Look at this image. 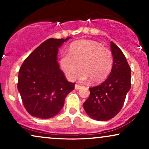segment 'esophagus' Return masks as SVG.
<instances>
[{"label":"esophagus","instance_id":"34e87169","mask_svg":"<svg viewBox=\"0 0 149 149\" xmlns=\"http://www.w3.org/2000/svg\"><path fill=\"white\" fill-rule=\"evenodd\" d=\"M81 88H82L81 85H78V84L75 85V89H76V90H80V89Z\"/></svg>","mask_w":149,"mask_h":149}]
</instances>
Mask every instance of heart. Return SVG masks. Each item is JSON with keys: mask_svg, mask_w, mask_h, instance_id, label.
Listing matches in <instances>:
<instances>
[{"mask_svg": "<svg viewBox=\"0 0 149 149\" xmlns=\"http://www.w3.org/2000/svg\"><path fill=\"white\" fill-rule=\"evenodd\" d=\"M59 63L68 80H74L80 69L83 71L78 75L80 81L89 78L92 83H100L111 73L113 57L110 49L98 42L82 40L71 44L69 54L63 55Z\"/></svg>", "mask_w": 149, "mask_h": 149, "instance_id": "heart-1", "label": "heart"}]
</instances>
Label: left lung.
I'll return each mask as SVG.
<instances>
[{"label":"left lung","mask_w":149,"mask_h":149,"mask_svg":"<svg viewBox=\"0 0 149 149\" xmlns=\"http://www.w3.org/2000/svg\"><path fill=\"white\" fill-rule=\"evenodd\" d=\"M113 64L105 81L90 88V96L83 104L86 113L92 119L107 121L122 109L131 88V69L120 49L111 42Z\"/></svg>","instance_id":"1"}]
</instances>
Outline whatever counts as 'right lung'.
Returning <instances> with one entry per match:
<instances>
[{"label": "right lung", "instance_id": "1", "mask_svg": "<svg viewBox=\"0 0 149 149\" xmlns=\"http://www.w3.org/2000/svg\"><path fill=\"white\" fill-rule=\"evenodd\" d=\"M66 39L49 38L36 48L22 64L18 91L26 110L34 117L47 119L57 115L75 83L67 81L57 62L58 48Z\"/></svg>", "mask_w": 149, "mask_h": 149}]
</instances>
